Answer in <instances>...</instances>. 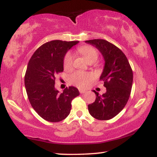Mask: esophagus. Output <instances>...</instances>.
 <instances>
[{"mask_svg": "<svg viewBox=\"0 0 157 157\" xmlns=\"http://www.w3.org/2000/svg\"><path fill=\"white\" fill-rule=\"evenodd\" d=\"M79 91H80V94H85L86 92V91H85V90H80Z\"/></svg>", "mask_w": 157, "mask_h": 157, "instance_id": "obj_1", "label": "esophagus"}]
</instances>
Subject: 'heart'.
Here are the masks:
<instances>
[{"instance_id":"b5f03b06","label":"heart","mask_w":157,"mask_h":157,"mask_svg":"<svg viewBox=\"0 0 157 157\" xmlns=\"http://www.w3.org/2000/svg\"><path fill=\"white\" fill-rule=\"evenodd\" d=\"M78 52L84 56L85 58L89 63L96 62L98 59L99 53L95 48L90 46H81L77 48ZM73 56L70 52H68L65 55L63 59V67L65 69L68 70L72 67ZM94 75L91 73H86L82 71H76L70 77V82L74 86L85 89L89 86L91 80H93Z\"/></svg>"}]
</instances>
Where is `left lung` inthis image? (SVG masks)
Listing matches in <instances>:
<instances>
[{
    "mask_svg": "<svg viewBox=\"0 0 157 157\" xmlns=\"http://www.w3.org/2000/svg\"><path fill=\"white\" fill-rule=\"evenodd\" d=\"M101 52L105 60L100 80L103 81L106 92L96 94V100L88 105L90 114L99 120L112 119L124 109L133 83V71L125 54L116 46L102 39L86 40Z\"/></svg>",
    "mask_w": 157,
    "mask_h": 157,
    "instance_id": "obj_1",
    "label": "left lung"
}]
</instances>
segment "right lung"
I'll return each instance as SVG.
<instances>
[{
  "label": "right lung",
  "instance_id": "right-lung-1",
  "mask_svg": "<svg viewBox=\"0 0 157 157\" xmlns=\"http://www.w3.org/2000/svg\"><path fill=\"white\" fill-rule=\"evenodd\" d=\"M78 41L56 40L40 46L29 61L24 82L32 108L45 120L62 121L70 113L71 101L80 94L74 86L60 94L55 89V76L63 71V59L68 50Z\"/></svg>",
  "mask_w": 157,
  "mask_h": 157
}]
</instances>
